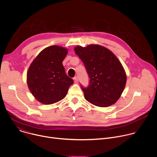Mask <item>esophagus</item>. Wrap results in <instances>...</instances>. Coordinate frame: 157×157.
Returning a JSON list of instances; mask_svg holds the SVG:
<instances>
[{
  "label": "esophagus",
  "instance_id": "34e87169",
  "mask_svg": "<svg viewBox=\"0 0 157 157\" xmlns=\"http://www.w3.org/2000/svg\"><path fill=\"white\" fill-rule=\"evenodd\" d=\"M73 79H74L75 82H78V76H75V77L73 78Z\"/></svg>",
  "mask_w": 157,
  "mask_h": 157
}]
</instances>
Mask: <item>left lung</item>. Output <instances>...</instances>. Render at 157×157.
<instances>
[{
    "label": "left lung",
    "mask_w": 157,
    "mask_h": 157,
    "mask_svg": "<svg viewBox=\"0 0 157 157\" xmlns=\"http://www.w3.org/2000/svg\"><path fill=\"white\" fill-rule=\"evenodd\" d=\"M76 54L83 62L89 78L87 87L81 86L85 99L91 104L105 107L115 104L126 84L123 66L116 56L99 44L77 46Z\"/></svg>",
    "instance_id": "1"
}]
</instances>
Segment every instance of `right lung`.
<instances>
[{
  "instance_id": "obj_1",
  "label": "right lung",
  "mask_w": 157,
  "mask_h": 157,
  "mask_svg": "<svg viewBox=\"0 0 157 157\" xmlns=\"http://www.w3.org/2000/svg\"><path fill=\"white\" fill-rule=\"evenodd\" d=\"M66 48L53 45L43 49L31 63L27 74L29 90L43 104L56 103L66 96L73 80L65 73Z\"/></svg>"
}]
</instances>
